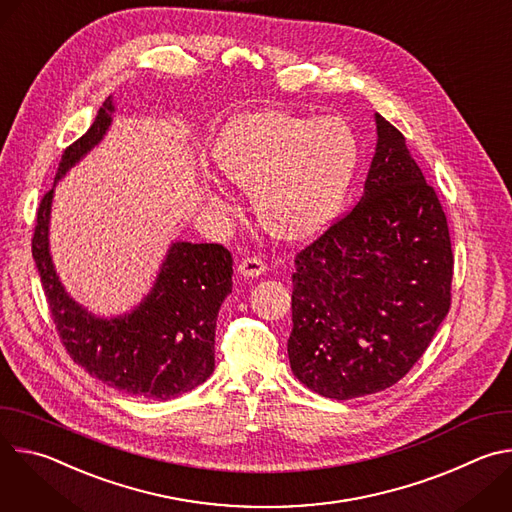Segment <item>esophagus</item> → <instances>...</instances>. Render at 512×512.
Instances as JSON below:
<instances>
[{
	"label": "esophagus",
	"instance_id": "obj_1",
	"mask_svg": "<svg viewBox=\"0 0 512 512\" xmlns=\"http://www.w3.org/2000/svg\"><path fill=\"white\" fill-rule=\"evenodd\" d=\"M265 269L267 265L259 257H247L239 263V273L245 277H259Z\"/></svg>",
	"mask_w": 512,
	"mask_h": 512
}]
</instances>
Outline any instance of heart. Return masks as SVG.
Wrapping results in <instances>:
<instances>
[{
    "label": "heart",
    "mask_w": 512,
    "mask_h": 512,
    "mask_svg": "<svg viewBox=\"0 0 512 512\" xmlns=\"http://www.w3.org/2000/svg\"><path fill=\"white\" fill-rule=\"evenodd\" d=\"M358 158L360 143L346 119L281 109L233 119L212 148L216 168L251 192L261 227L281 241L310 239L334 221Z\"/></svg>",
    "instance_id": "b5f03b06"
}]
</instances>
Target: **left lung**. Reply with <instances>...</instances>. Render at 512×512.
<instances>
[{
	"label": "left lung",
	"mask_w": 512,
	"mask_h": 512,
	"mask_svg": "<svg viewBox=\"0 0 512 512\" xmlns=\"http://www.w3.org/2000/svg\"><path fill=\"white\" fill-rule=\"evenodd\" d=\"M377 148L360 202L296 255L294 375L314 393L354 399L403 379L452 302L444 208L403 133L375 113Z\"/></svg>",
	"instance_id": "obj_1"
}]
</instances>
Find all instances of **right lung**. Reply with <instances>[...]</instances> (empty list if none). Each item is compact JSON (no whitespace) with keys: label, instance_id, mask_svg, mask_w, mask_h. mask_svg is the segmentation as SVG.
Instances as JSON below:
<instances>
[{"label":"right lung","instance_id":"obj_1","mask_svg":"<svg viewBox=\"0 0 512 512\" xmlns=\"http://www.w3.org/2000/svg\"><path fill=\"white\" fill-rule=\"evenodd\" d=\"M115 111L109 97L91 129L64 150L54 184L101 143ZM52 194H44L32 237L44 294L70 358L105 385L143 399L168 401L202 385L214 371V330L233 289V257L216 243L176 241L148 296L131 312L99 318L72 300L48 247Z\"/></svg>","mask_w":512,"mask_h":512}]
</instances>
